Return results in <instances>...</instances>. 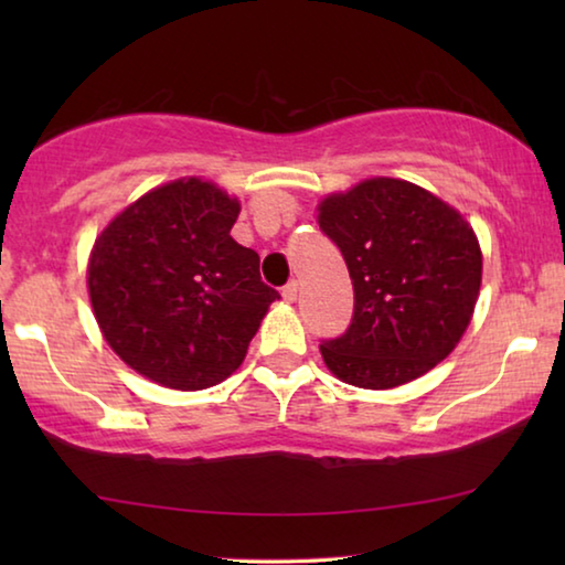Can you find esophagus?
<instances>
[{
    "label": "esophagus",
    "instance_id": "1",
    "mask_svg": "<svg viewBox=\"0 0 565 565\" xmlns=\"http://www.w3.org/2000/svg\"><path fill=\"white\" fill-rule=\"evenodd\" d=\"M281 296H284L286 301H296V296H299V284H296V281L286 284L284 289H281Z\"/></svg>",
    "mask_w": 565,
    "mask_h": 565
}]
</instances>
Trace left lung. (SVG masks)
Listing matches in <instances>:
<instances>
[{
    "label": "left lung",
    "instance_id": "obj_1",
    "mask_svg": "<svg viewBox=\"0 0 565 565\" xmlns=\"http://www.w3.org/2000/svg\"><path fill=\"white\" fill-rule=\"evenodd\" d=\"M353 284L349 329L321 343L341 381L394 388L454 351L481 289V248L466 218L401 179L361 181L319 206Z\"/></svg>",
    "mask_w": 565,
    "mask_h": 565
}]
</instances>
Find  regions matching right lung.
Here are the masks:
<instances>
[{"mask_svg":"<svg viewBox=\"0 0 565 565\" xmlns=\"http://www.w3.org/2000/svg\"><path fill=\"white\" fill-rule=\"evenodd\" d=\"M238 202L202 179L149 191L104 228L89 259L94 317L124 363L199 391L242 366L279 291L232 238Z\"/></svg>","mask_w":565,"mask_h":565,"instance_id":"obj_1","label":"right lung"}]
</instances>
